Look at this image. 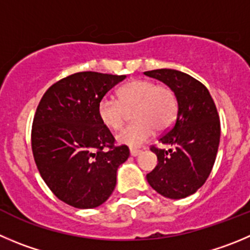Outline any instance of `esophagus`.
Wrapping results in <instances>:
<instances>
[{
	"label": "esophagus",
	"instance_id": "1",
	"mask_svg": "<svg viewBox=\"0 0 250 250\" xmlns=\"http://www.w3.org/2000/svg\"><path fill=\"white\" fill-rule=\"evenodd\" d=\"M140 153H141V149H135V148H130V154H131L132 157H136V156H139Z\"/></svg>",
	"mask_w": 250,
	"mask_h": 250
}]
</instances>
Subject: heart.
<instances>
[{"instance_id":"b5f03b06","label":"heart","mask_w":250,"mask_h":250,"mask_svg":"<svg viewBox=\"0 0 250 250\" xmlns=\"http://www.w3.org/2000/svg\"><path fill=\"white\" fill-rule=\"evenodd\" d=\"M118 99L104 97L98 103V116L111 130L123 126L126 110H132L135 123L116 136L119 144L137 147L153 135L169 129L178 114V99L172 88L149 80H134L119 88Z\"/></svg>"}]
</instances>
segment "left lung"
I'll return each instance as SVG.
<instances>
[{
    "instance_id": "1",
    "label": "left lung",
    "mask_w": 250,
    "mask_h": 250,
    "mask_svg": "<svg viewBox=\"0 0 250 250\" xmlns=\"http://www.w3.org/2000/svg\"><path fill=\"white\" fill-rule=\"evenodd\" d=\"M166 83L178 99L175 123L159 142L169 148L157 154L156 168L146 175L148 184L168 199H183L196 192L212 170L220 145V116L208 88L184 72L161 68L144 72Z\"/></svg>"
}]
</instances>
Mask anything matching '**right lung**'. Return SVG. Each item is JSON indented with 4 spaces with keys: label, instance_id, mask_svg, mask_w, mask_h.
<instances>
[{
    "label": "right lung",
    "instance_id": "add662e5",
    "mask_svg": "<svg viewBox=\"0 0 250 250\" xmlns=\"http://www.w3.org/2000/svg\"><path fill=\"white\" fill-rule=\"evenodd\" d=\"M125 75L87 71L54 83L35 111L32 149L40 175L56 198L77 208L105 203L116 172L130 156L98 116V103Z\"/></svg>",
    "mask_w": 250,
    "mask_h": 250
}]
</instances>
